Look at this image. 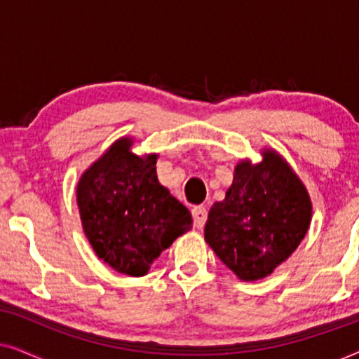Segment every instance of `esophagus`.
I'll use <instances>...</instances> for the list:
<instances>
[{"mask_svg":"<svg viewBox=\"0 0 359 359\" xmlns=\"http://www.w3.org/2000/svg\"><path fill=\"white\" fill-rule=\"evenodd\" d=\"M193 219H194V225L198 229H203L205 220H208V209L204 208V205H196V208H193Z\"/></svg>","mask_w":359,"mask_h":359,"instance_id":"34e87169","label":"esophagus"}]
</instances>
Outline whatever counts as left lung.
I'll list each match as a JSON object with an SVG mask.
<instances>
[{"label": "left lung", "instance_id": "8db88e82", "mask_svg": "<svg viewBox=\"0 0 359 359\" xmlns=\"http://www.w3.org/2000/svg\"><path fill=\"white\" fill-rule=\"evenodd\" d=\"M312 203L299 176L274 150L235 166L225 199L209 210L204 238L225 266L257 281L291 257L306 237Z\"/></svg>", "mask_w": 359, "mask_h": 359}]
</instances>
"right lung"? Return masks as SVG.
<instances>
[{
	"label": "right lung",
	"mask_w": 359,
	"mask_h": 359,
	"mask_svg": "<svg viewBox=\"0 0 359 359\" xmlns=\"http://www.w3.org/2000/svg\"><path fill=\"white\" fill-rule=\"evenodd\" d=\"M119 139L78 181L81 225L102 262L127 276H144L160 253L193 224L189 210L156 178V155L130 151Z\"/></svg>",
	"instance_id": "add662e5"
}]
</instances>
